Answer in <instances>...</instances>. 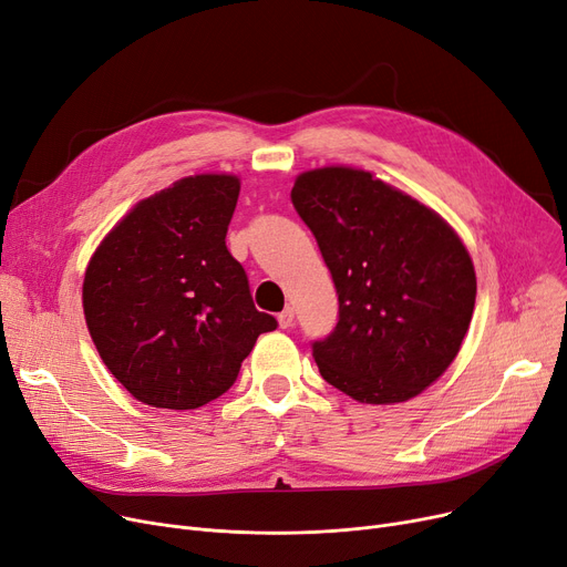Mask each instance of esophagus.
<instances>
[{"label":"esophagus","mask_w":567,"mask_h":567,"mask_svg":"<svg viewBox=\"0 0 567 567\" xmlns=\"http://www.w3.org/2000/svg\"><path fill=\"white\" fill-rule=\"evenodd\" d=\"M277 320H279V328H281V330L292 328V322H295V311L288 307V309H284V311L277 316Z\"/></svg>","instance_id":"esophagus-1"}]
</instances>
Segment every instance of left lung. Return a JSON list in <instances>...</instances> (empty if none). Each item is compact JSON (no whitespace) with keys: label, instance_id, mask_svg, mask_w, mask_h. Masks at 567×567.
Listing matches in <instances>:
<instances>
[{"label":"left lung","instance_id":"8db88e82","mask_svg":"<svg viewBox=\"0 0 567 567\" xmlns=\"http://www.w3.org/2000/svg\"><path fill=\"white\" fill-rule=\"evenodd\" d=\"M290 200L339 295L337 328L311 343L322 379L362 403L420 394L452 364L475 307V269L441 217L367 171L295 179Z\"/></svg>","mask_w":567,"mask_h":567}]
</instances>
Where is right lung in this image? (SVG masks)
<instances>
[{
	"label": "right lung",
	"mask_w": 567,
	"mask_h": 567,
	"mask_svg": "<svg viewBox=\"0 0 567 567\" xmlns=\"http://www.w3.org/2000/svg\"><path fill=\"white\" fill-rule=\"evenodd\" d=\"M237 196L235 175L184 177L133 207L87 265L92 341L147 406H205L230 390L256 339L277 330L226 247Z\"/></svg>",
	"instance_id": "1"
}]
</instances>
